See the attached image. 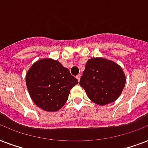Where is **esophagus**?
Listing matches in <instances>:
<instances>
[{
	"instance_id": "obj_1",
	"label": "esophagus",
	"mask_w": 148,
	"mask_h": 148,
	"mask_svg": "<svg viewBox=\"0 0 148 148\" xmlns=\"http://www.w3.org/2000/svg\"><path fill=\"white\" fill-rule=\"evenodd\" d=\"M76 78L77 79V81H80V80H81V74H78V75H77Z\"/></svg>"
}]
</instances>
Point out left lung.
<instances>
[{
  "instance_id": "1",
  "label": "left lung",
  "mask_w": 148,
  "mask_h": 148,
  "mask_svg": "<svg viewBox=\"0 0 148 148\" xmlns=\"http://www.w3.org/2000/svg\"><path fill=\"white\" fill-rule=\"evenodd\" d=\"M125 84L126 77L121 67L103 58L89 59L80 81L89 99L101 106L116 101Z\"/></svg>"
}]
</instances>
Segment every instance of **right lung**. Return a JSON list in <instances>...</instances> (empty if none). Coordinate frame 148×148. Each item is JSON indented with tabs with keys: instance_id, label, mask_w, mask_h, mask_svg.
I'll return each mask as SVG.
<instances>
[{
	"instance_id": "1",
	"label": "right lung",
	"mask_w": 148,
	"mask_h": 148,
	"mask_svg": "<svg viewBox=\"0 0 148 148\" xmlns=\"http://www.w3.org/2000/svg\"><path fill=\"white\" fill-rule=\"evenodd\" d=\"M78 83L59 61L43 58L32 64L26 74L31 100L48 112L58 111L67 102L70 90Z\"/></svg>"
}]
</instances>
